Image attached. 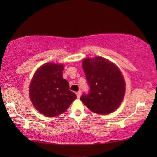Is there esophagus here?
Returning a JSON list of instances; mask_svg holds the SVG:
<instances>
[{"label":"esophagus","mask_w":157,"mask_h":157,"mask_svg":"<svg viewBox=\"0 0 157 157\" xmlns=\"http://www.w3.org/2000/svg\"><path fill=\"white\" fill-rule=\"evenodd\" d=\"M81 93H82V91H80V90H79V91H78V92L76 93V95H77V96H78V98H80V96H81Z\"/></svg>","instance_id":"obj_1"}]
</instances>
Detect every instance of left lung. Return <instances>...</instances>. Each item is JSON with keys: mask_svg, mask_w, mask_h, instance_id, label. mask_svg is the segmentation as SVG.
Returning a JSON list of instances; mask_svg holds the SVG:
<instances>
[{"mask_svg": "<svg viewBox=\"0 0 157 157\" xmlns=\"http://www.w3.org/2000/svg\"><path fill=\"white\" fill-rule=\"evenodd\" d=\"M82 66L89 91L82 94L81 101L96 113L113 112L121 104L125 93V83L120 70L101 57L86 58Z\"/></svg>", "mask_w": 157, "mask_h": 157, "instance_id": "left-lung-1", "label": "left lung"}]
</instances>
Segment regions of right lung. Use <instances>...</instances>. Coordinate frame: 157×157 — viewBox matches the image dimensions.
<instances>
[{
  "label": "right lung",
  "instance_id": "right-lung-1",
  "mask_svg": "<svg viewBox=\"0 0 157 157\" xmlns=\"http://www.w3.org/2000/svg\"><path fill=\"white\" fill-rule=\"evenodd\" d=\"M63 66L46 63L36 71L30 86L32 102L41 113L49 117L63 113L77 98L63 79Z\"/></svg>",
  "mask_w": 157,
  "mask_h": 157
}]
</instances>
